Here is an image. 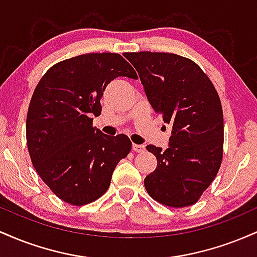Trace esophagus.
I'll list each match as a JSON object with an SVG mask.
<instances>
[{"label":"esophagus","instance_id":"esophagus-1","mask_svg":"<svg viewBox=\"0 0 257 257\" xmlns=\"http://www.w3.org/2000/svg\"><path fill=\"white\" fill-rule=\"evenodd\" d=\"M133 151L134 152H143L145 150V146L144 145H138V144H133Z\"/></svg>","mask_w":257,"mask_h":257}]
</instances>
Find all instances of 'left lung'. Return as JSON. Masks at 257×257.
<instances>
[{
    "instance_id": "8db88e82",
    "label": "left lung",
    "mask_w": 257,
    "mask_h": 257,
    "mask_svg": "<svg viewBox=\"0 0 257 257\" xmlns=\"http://www.w3.org/2000/svg\"><path fill=\"white\" fill-rule=\"evenodd\" d=\"M124 57L138 71L152 108L172 129L166 151L146 146L157 158V168L145 178L146 191L167 206L192 205L213 182L222 161L219 94L203 70L187 58L152 52Z\"/></svg>"
}]
</instances>
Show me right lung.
I'll return each mask as SVG.
<instances>
[{
	"label": "right lung",
	"instance_id": "add662e5",
	"mask_svg": "<svg viewBox=\"0 0 257 257\" xmlns=\"http://www.w3.org/2000/svg\"><path fill=\"white\" fill-rule=\"evenodd\" d=\"M137 79L116 53H89L55 64L38 82L26 118V141L40 178L72 205L94 202L107 191L112 173L132 150L124 134L93 126L102 91L114 78Z\"/></svg>",
	"mask_w": 257,
	"mask_h": 257
}]
</instances>
